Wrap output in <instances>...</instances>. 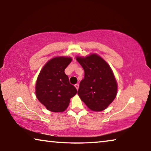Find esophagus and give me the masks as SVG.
Listing matches in <instances>:
<instances>
[{
  "instance_id": "34e87169",
  "label": "esophagus",
  "mask_w": 151,
  "mask_h": 151,
  "mask_svg": "<svg viewBox=\"0 0 151 151\" xmlns=\"http://www.w3.org/2000/svg\"><path fill=\"white\" fill-rule=\"evenodd\" d=\"M75 86L76 87V88L77 89V90H78V87H79V85H78V84H76V85H75Z\"/></svg>"
}]
</instances>
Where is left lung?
Instances as JSON below:
<instances>
[{
    "mask_svg": "<svg viewBox=\"0 0 151 151\" xmlns=\"http://www.w3.org/2000/svg\"><path fill=\"white\" fill-rule=\"evenodd\" d=\"M76 60L85 70L78 94L91 111H104L114 100L117 94V83L110 66L96 54L76 57Z\"/></svg>",
    "mask_w": 151,
    "mask_h": 151,
    "instance_id": "8db88e82",
    "label": "left lung"
}]
</instances>
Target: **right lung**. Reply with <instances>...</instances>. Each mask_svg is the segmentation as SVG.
<instances>
[{"instance_id":"add662e5","label":"right lung","mask_w":151,"mask_h":151,"mask_svg":"<svg viewBox=\"0 0 151 151\" xmlns=\"http://www.w3.org/2000/svg\"><path fill=\"white\" fill-rule=\"evenodd\" d=\"M72 58L57 57L51 58L43 66L36 83V96L47 109L51 112L65 111L70 99L77 93L69 83L65 68Z\"/></svg>"}]
</instances>
